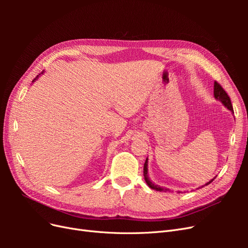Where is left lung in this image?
I'll list each match as a JSON object with an SVG mask.
<instances>
[{
	"mask_svg": "<svg viewBox=\"0 0 248 248\" xmlns=\"http://www.w3.org/2000/svg\"><path fill=\"white\" fill-rule=\"evenodd\" d=\"M214 97H215L216 99L220 100L224 107L228 108L230 110L232 111V102H231L230 96L227 94L226 91H224L223 88L219 85V82H217V81L214 82ZM232 114H234V112H232ZM144 176H145V180H146V182H147V184H148V186L150 187V188H152V189L157 190V191H168L169 190L168 188H163V187H160L158 185H155L154 183H152L151 181H150L149 178H148V159H146L145 164H144ZM213 180L214 179H212L211 181L208 182L206 185L211 183Z\"/></svg>",
	"mask_w": 248,
	"mask_h": 248,
	"instance_id": "obj_1",
	"label": "left lung"
}]
</instances>
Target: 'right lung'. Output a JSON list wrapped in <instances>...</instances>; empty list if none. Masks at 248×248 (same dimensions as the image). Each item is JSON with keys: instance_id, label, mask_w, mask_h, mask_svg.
Returning <instances> with one entry per match:
<instances>
[{"instance_id": "right-lung-1", "label": "right lung", "mask_w": 248, "mask_h": 248, "mask_svg": "<svg viewBox=\"0 0 248 248\" xmlns=\"http://www.w3.org/2000/svg\"><path fill=\"white\" fill-rule=\"evenodd\" d=\"M39 76H40V74H39ZM39 76H37V78H38V77H39ZM35 79H36V78H35ZM35 79H34V80H35ZM34 80H33V81H34Z\"/></svg>"}]
</instances>
